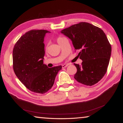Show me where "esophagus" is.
<instances>
[{
  "label": "esophagus",
  "instance_id": "1",
  "mask_svg": "<svg viewBox=\"0 0 123 123\" xmlns=\"http://www.w3.org/2000/svg\"><path fill=\"white\" fill-rule=\"evenodd\" d=\"M68 65H69V64H62V68H66V67H67Z\"/></svg>",
  "mask_w": 123,
  "mask_h": 123
}]
</instances>
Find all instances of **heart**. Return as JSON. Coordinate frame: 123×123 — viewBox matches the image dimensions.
<instances>
[{
  "label": "heart",
  "mask_w": 123,
  "mask_h": 123,
  "mask_svg": "<svg viewBox=\"0 0 123 123\" xmlns=\"http://www.w3.org/2000/svg\"><path fill=\"white\" fill-rule=\"evenodd\" d=\"M63 38V37H61V36L58 37L57 38V39H56V41H57V43H59L61 41Z\"/></svg>",
  "instance_id": "heart-1"
}]
</instances>
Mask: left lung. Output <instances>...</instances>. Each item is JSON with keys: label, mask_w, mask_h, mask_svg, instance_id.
<instances>
[{"label": "left lung", "mask_w": 123, "mask_h": 123, "mask_svg": "<svg viewBox=\"0 0 123 123\" xmlns=\"http://www.w3.org/2000/svg\"><path fill=\"white\" fill-rule=\"evenodd\" d=\"M62 34L71 39L75 50L82 60L81 66L74 64L77 72L75 79L81 84L92 86L98 82L107 72L111 46L100 28L86 22H80L62 30Z\"/></svg>", "instance_id": "1"}]
</instances>
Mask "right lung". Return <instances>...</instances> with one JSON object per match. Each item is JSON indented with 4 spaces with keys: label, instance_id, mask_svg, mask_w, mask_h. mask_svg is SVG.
<instances>
[{
    "label": "right lung",
    "instance_id": "right-lung-1",
    "mask_svg": "<svg viewBox=\"0 0 123 123\" xmlns=\"http://www.w3.org/2000/svg\"><path fill=\"white\" fill-rule=\"evenodd\" d=\"M46 30H31L18 39L13 50V68L23 84L34 93L43 94L51 88L62 66L48 68L43 64Z\"/></svg>",
    "mask_w": 123,
    "mask_h": 123
}]
</instances>
